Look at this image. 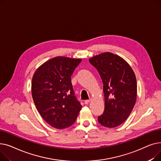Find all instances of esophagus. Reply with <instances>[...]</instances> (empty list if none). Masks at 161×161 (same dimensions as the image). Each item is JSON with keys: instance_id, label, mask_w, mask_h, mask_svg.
<instances>
[{"instance_id": "1", "label": "esophagus", "mask_w": 161, "mask_h": 161, "mask_svg": "<svg viewBox=\"0 0 161 161\" xmlns=\"http://www.w3.org/2000/svg\"><path fill=\"white\" fill-rule=\"evenodd\" d=\"M90 100H85V104H88L89 103H90Z\"/></svg>"}]
</instances>
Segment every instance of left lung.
Returning a JSON list of instances; mask_svg holds the SVG:
<instances>
[{"mask_svg": "<svg viewBox=\"0 0 161 161\" xmlns=\"http://www.w3.org/2000/svg\"><path fill=\"white\" fill-rule=\"evenodd\" d=\"M103 83L104 111L98 123L108 128L121 125L136 104L137 83L131 66L120 56L104 52L89 58Z\"/></svg>", "mask_w": 161, "mask_h": 161, "instance_id": "1", "label": "left lung"}]
</instances>
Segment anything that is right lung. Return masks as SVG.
<instances>
[{
	"label": "right lung",
	"instance_id": "add662e5",
	"mask_svg": "<svg viewBox=\"0 0 161 161\" xmlns=\"http://www.w3.org/2000/svg\"><path fill=\"white\" fill-rule=\"evenodd\" d=\"M81 61V58L55 57L40 65L33 75L32 96L37 110L57 129L73 125L81 109L71 83V75Z\"/></svg>",
	"mask_w": 161,
	"mask_h": 161
}]
</instances>
